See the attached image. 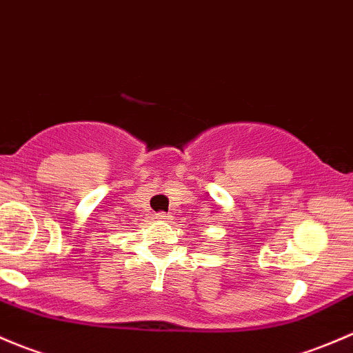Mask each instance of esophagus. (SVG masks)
<instances>
[{
  "label": "esophagus",
  "instance_id": "obj_1",
  "mask_svg": "<svg viewBox=\"0 0 353 353\" xmlns=\"http://www.w3.org/2000/svg\"><path fill=\"white\" fill-rule=\"evenodd\" d=\"M156 219H158V221H172V216H170V214H166V212H158V214H156Z\"/></svg>",
  "mask_w": 353,
  "mask_h": 353
}]
</instances>
